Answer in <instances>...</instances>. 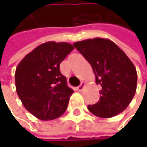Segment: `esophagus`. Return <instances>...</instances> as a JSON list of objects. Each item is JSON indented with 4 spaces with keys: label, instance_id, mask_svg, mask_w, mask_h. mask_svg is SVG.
<instances>
[{
    "label": "esophagus",
    "instance_id": "obj_1",
    "mask_svg": "<svg viewBox=\"0 0 147 147\" xmlns=\"http://www.w3.org/2000/svg\"><path fill=\"white\" fill-rule=\"evenodd\" d=\"M83 88H84V84L82 82V83H81V84L76 88V90H77V91H79V92H81V91H82V89H83Z\"/></svg>",
    "mask_w": 147,
    "mask_h": 147
}]
</instances>
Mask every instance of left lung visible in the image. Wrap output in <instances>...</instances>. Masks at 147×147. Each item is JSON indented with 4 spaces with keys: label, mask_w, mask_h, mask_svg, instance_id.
I'll list each match as a JSON object with an SVG mask.
<instances>
[{
    "label": "left lung",
    "mask_w": 147,
    "mask_h": 147,
    "mask_svg": "<svg viewBox=\"0 0 147 147\" xmlns=\"http://www.w3.org/2000/svg\"><path fill=\"white\" fill-rule=\"evenodd\" d=\"M73 46L91 65L96 83L101 86L100 100L88 105L89 111L103 118L123 112L136 91L137 73L130 59L107 39H88Z\"/></svg>",
    "instance_id": "left-lung-1"
}]
</instances>
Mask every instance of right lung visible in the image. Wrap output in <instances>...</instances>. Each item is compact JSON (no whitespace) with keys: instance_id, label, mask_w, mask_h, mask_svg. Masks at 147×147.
I'll list each match as a JSON object with an SVG mask.
<instances>
[{"instance_id":"obj_1","label":"right lung","mask_w":147,"mask_h":147,"mask_svg":"<svg viewBox=\"0 0 147 147\" xmlns=\"http://www.w3.org/2000/svg\"><path fill=\"white\" fill-rule=\"evenodd\" d=\"M73 49L67 42H46L18 64L15 72L17 94L25 109L36 117L53 120L66 111L74 91L67 86L59 65Z\"/></svg>"}]
</instances>
